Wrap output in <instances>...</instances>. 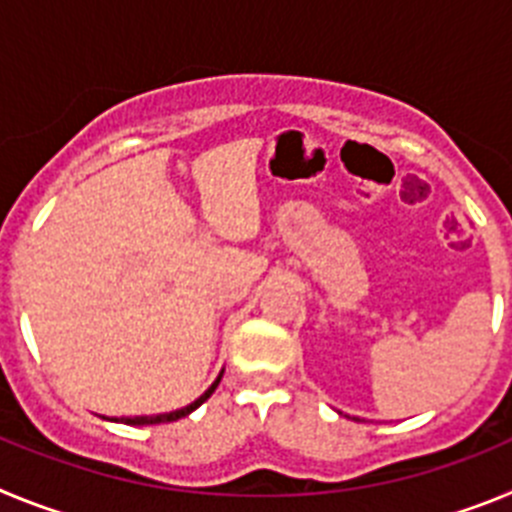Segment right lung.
Here are the masks:
<instances>
[{
  "instance_id": "1",
  "label": "right lung",
  "mask_w": 512,
  "mask_h": 512,
  "mask_svg": "<svg viewBox=\"0 0 512 512\" xmlns=\"http://www.w3.org/2000/svg\"><path fill=\"white\" fill-rule=\"evenodd\" d=\"M220 379H223V372L217 374V379L215 382L210 384V387H207L205 392H202L200 397H197V400L194 402H189L187 408H182V410H171V413H158V415H135V418H104V420H112V423H125V425H158V423H174V420H179V418H187L189 413H194V410L200 408L202 402L207 400V397L212 395V392L217 390V384H220Z\"/></svg>"
}]
</instances>
